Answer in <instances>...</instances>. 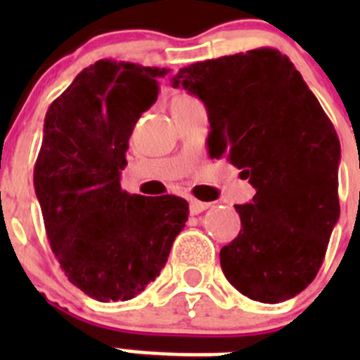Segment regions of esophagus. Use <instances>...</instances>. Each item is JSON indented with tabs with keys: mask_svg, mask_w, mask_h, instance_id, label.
Returning a JSON list of instances; mask_svg holds the SVG:
<instances>
[{
	"mask_svg": "<svg viewBox=\"0 0 360 360\" xmlns=\"http://www.w3.org/2000/svg\"><path fill=\"white\" fill-rule=\"evenodd\" d=\"M209 207H211V203L198 202V200H191V202H189L191 214H200V212H203L205 209H209Z\"/></svg>",
	"mask_w": 360,
	"mask_h": 360,
	"instance_id": "34e87169",
	"label": "esophagus"
}]
</instances>
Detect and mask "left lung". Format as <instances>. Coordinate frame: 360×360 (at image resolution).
<instances>
[{
	"label": "left lung",
	"mask_w": 360,
	"mask_h": 360,
	"mask_svg": "<svg viewBox=\"0 0 360 360\" xmlns=\"http://www.w3.org/2000/svg\"><path fill=\"white\" fill-rule=\"evenodd\" d=\"M173 86L207 108L209 153L227 155L256 189L252 202L234 205L241 231L219 250L225 278L254 301L294 297L319 272L341 211L333 124L274 49L195 63Z\"/></svg>",
	"instance_id": "obj_1"
}]
</instances>
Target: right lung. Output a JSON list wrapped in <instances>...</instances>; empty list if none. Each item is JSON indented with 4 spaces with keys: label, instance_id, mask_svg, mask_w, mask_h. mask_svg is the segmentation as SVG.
<instances>
[{
    "label": "right lung",
    "instance_id": "right-lung-1",
    "mask_svg": "<svg viewBox=\"0 0 360 360\" xmlns=\"http://www.w3.org/2000/svg\"><path fill=\"white\" fill-rule=\"evenodd\" d=\"M167 68L101 59L50 104L34 187L66 278L101 303L128 301L155 281L189 203L120 187L136 120L158 97Z\"/></svg>",
    "mask_w": 360,
    "mask_h": 360
}]
</instances>
